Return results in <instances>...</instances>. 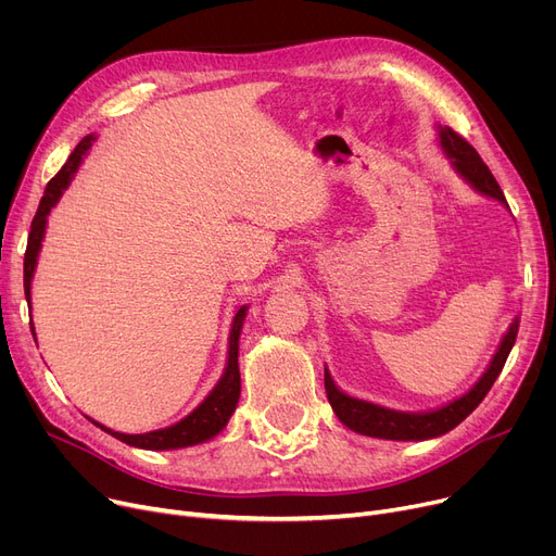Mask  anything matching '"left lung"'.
<instances>
[{
	"label": "left lung",
	"instance_id": "left-lung-1",
	"mask_svg": "<svg viewBox=\"0 0 556 556\" xmlns=\"http://www.w3.org/2000/svg\"><path fill=\"white\" fill-rule=\"evenodd\" d=\"M440 139H442V149L453 160V166L464 175V180H469L484 195H491V198L507 204L501 185L495 182L493 173L489 170V166L482 162V157L478 155V151L469 141H466L462 135H457L448 126H444V128L440 126ZM516 333H518V319H514L511 323L509 331L505 333V338L501 342L498 354L493 356L489 369L476 383V388L469 394H464L462 399L440 407V410H434V413L407 415V413L388 410V407L374 405V403H367L361 399H352L344 392H340L333 386L329 371H325V388H327L329 403L333 407V413L338 415V419L346 428H352L361 434L381 437V440H399V442L430 440V437H440V434L453 430L457 424H462L482 403V399L486 396V392L491 390L495 378H498V374L503 371V367L507 363V356L516 342Z\"/></svg>",
	"mask_w": 556,
	"mask_h": 556
}]
</instances>
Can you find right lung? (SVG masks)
Returning a JSON list of instances; mask_svg holds the SVG:
<instances>
[{
  "label": "right lung",
  "mask_w": 556,
  "mask_h": 556,
  "mask_svg": "<svg viewBox=\"0 0 556 556\" xmlns=\"http://www.w3.org/2000/svg\"><path fill=\"white\" fill-rule=\"evenodd\" d=\"M92 135H87L76 149L70 155V160L65 162V166L58 170L53 178L49 180L45 195L38 204V212L34 216L31 223V231H28V243H26V254H24V295L26 302H31V279H34V270H36V261H38V252L42 245V237H45V225H47V216L51 212L53 204L58 202V198L63 195V189H67L72 175L76 173L85 151L90 149L92 143ZM245 308L241 306L237 317H233V325H231V333H229V358H227V369L225 376L220 378V383L214 388V392L204 399L195 410L185 417L180 424H175L170 428L164 430H153V432H146V434H124V432H112L110 428H103L105 432H110L116 440H122L130 446L137 448H149V451H168V448H185V446H193L200 442H207L212 440L214 434H218L227 419L231 417V413L237 410V403L241 396V374H239V336H241V327H243V319H245ZM34 331V325H31Z\"/></svg>",
  "instance_id": "obj_1"
}]
</instances>
